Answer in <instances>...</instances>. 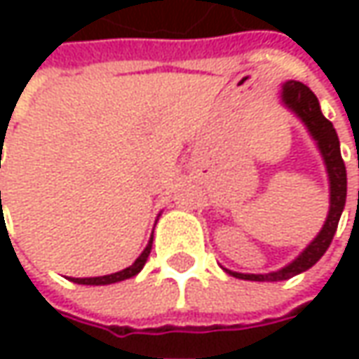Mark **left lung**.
<instances>
[{
    "label": "left lung",
    "instance_id": "left-lung-1",
    "mask_svg": "<svg viewBox=\"0 0 359 359\" xmlns=\"http://www.w3.org/2000/svg\"><path fill=\"white\" fill-rule=\"evenodd\" d=\"M280 100L296 118L302 119V123L308 128L311 140L316 142L318 149H320V156L324 159L325 172H327V182H330V210H327V217H325L320 233L287 266L276 269V271H269V273H240V271H231V269L224 268L229 276L240 278V280H250V282H282V280H290L297 273L310 269L330 248V243L334 240V233L338 229V222L341 217V212H344V205H346L348 177H346L344 159L339 154L338 133L334 130L332 121L324 118L318 97L302 81L287 79L282 86Z\"/></svg>",
    "mask_w": 359,
    "mask_h": 359
}]
</instances>
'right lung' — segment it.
<instances>
[{
    "instance_id": "obj_1",
    "label": "right lung",
    "mask_w": 359,
    "mask_h": 359,
    "mask_svg": "<svg viewBox=\"0 0 359 359\" xmlns=\"http://www.w3.org/2000/svg\"><path fill=\"white\" fill-rule=\"evenodd\" d=\"M1 196V191H0ZM151 243H154V236L149 238L145 250L140 254V257L131 264L130 268L121 269V271H116V273H109V276H100V278H72L74 283H81V285H109V283H118L123 282V280H130L133 276H137L142 269H144L145 262H147V255L151 252Z\"/></svg>"
}]
</instances>
